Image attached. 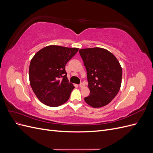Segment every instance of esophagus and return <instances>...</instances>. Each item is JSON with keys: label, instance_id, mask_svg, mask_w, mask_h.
Here are the masks:
<instances>
[{"label": "esophagus", "instance_id": "esophagus-1", "mask_svg": "<svg viewBox=\"0 0 153 153\" xmlns=\"http://www.w3.org/2000/svg\"><path fill=\"white\" fill-rule=\"evenodd\" d=\"M79 86H80V87H81V88H83V87H85V85L83 84V83H81V84L79 85Z\"/></svg>", "mask_w": 153, "mask_h": 153}]
</instances>
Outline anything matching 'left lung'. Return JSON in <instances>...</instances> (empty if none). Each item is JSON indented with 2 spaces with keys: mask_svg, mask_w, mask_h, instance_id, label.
Masks as SVG:
<instances>
[{
  "mask_svg": "<svg viewBox=\"0 0 153 153\" xmlns=\"http://www.w3.org/2000/svg\"><path fill=\"white\" fill-rule=\"evenodd\" d=\"M79 53L86 68L90 90L85 101L93 108L108 105L121 88V64L113 53L103 48L80 49Z\"/></svg>",
  "mask_w": 153,
  "mask_h": 153,
  "instance_id": "8db88e82",
  "label": "left lung"
}]
</instances>
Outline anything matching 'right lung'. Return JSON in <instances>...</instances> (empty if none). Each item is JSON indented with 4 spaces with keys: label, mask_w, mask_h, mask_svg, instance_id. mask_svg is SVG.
Returning a JSON list of instances; mask_svg holds the SVG:
<instances>
[{
    "label": "right lung",
    "mask_w": 153,
    "mask_h": 153,
    "mask_svg": "<svg viewBox=\"0 0 153 153\" xmlns=\"http://www.w3.org/2000/svg\"><path fill=\"white\" fill-rule=\"evenodd\" d=\"M78 48L49 45L32 58L29 70L30 84L38 100L55 107L65 103L75 88L67 78L65 66Z\"/></svg>",
    "instance_id": "add662e5"
}]
</instances>
